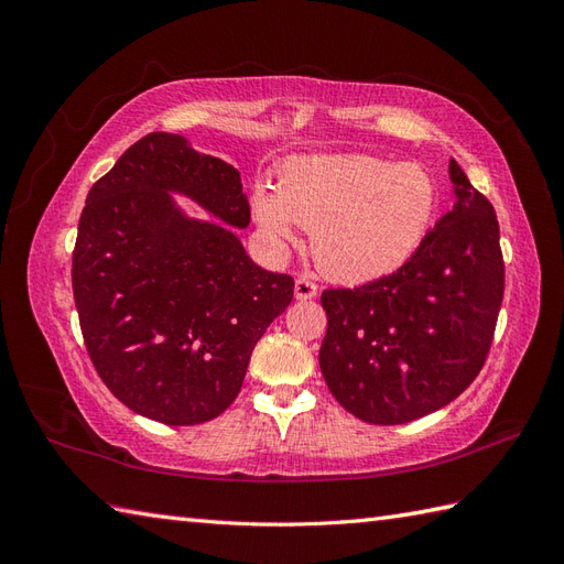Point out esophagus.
<instances>
[{
	"instance_id": "esophagus-1",
	"label": "esophagus",
	"mask_w": 564,
	"mask_h": 564,
	"mask_svg": "<svg viewBox=\"0 0 564 564\" xmlns=\"http://www.w3.org/2000/svg\"><path fill=\"white\" fill-rule=\"evenodd\" d=\"M294 296L299 301L315 299L317 296V284L313 280H308V278H296V282H294Z\"/></svg>"
}]
</instances>
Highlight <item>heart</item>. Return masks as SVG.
<instances>
[{"label":"heart","mask_w":564,"mask_h":564,"mask_svg":"<svg viewBox=\"0 0 564 564\" xmlns=\"http://www.w3.org/2000/svg\"><path fill=\"white\" fill-rule=\"evenodd\" d=\"M437 212V187L421 164L373 155L303 158L284 166L278 191L259 185L251 216L268 247L284 253L311 230L313 259L332 280L362 284L409 261Z\"/></svg>","instance_id":"heart-1"}]
</instances>
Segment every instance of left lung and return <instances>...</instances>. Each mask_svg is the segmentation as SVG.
Returning a JSON list of instances; mask_svg holds the SVG:
<instances>
[{"mask_svg":"<svg viewBox=\"0 0 564 564\" xmlns=\"http://www.w3.org/2000/svg\"><path fill=\"white\" fill-rule=\"evenodd\" d=\"M454 207L398 272L327 289L319 369L352 416L398 425L456 400L480 373L503 301L499 220L449 160Z\"/></svg>","mask_w":564,"mask_h":564,"instance_id":"8db88e82","label":"left lung"}]
</instances>
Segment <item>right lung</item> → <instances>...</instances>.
Returning a JSON list of instances; mask_svg holds the SVG:
<instances>
[{
  "label": "right lung",
  "instance_id": "add662e5",
  "mask_svg": "<svg viewBox=\"0 0 564 564\" xmlns=\"http://www.w3.org/2000/svg\"><path fill=\"white\" fill-rule=\"evenodd\" d=\"M187 196L217 220L187 217ZM237 169L155 131L98 178L79 216L73 292L98 377L131 412L166 425L212 421L237 398L249 357L294 299L256 265Z\"/></svg>",
  "mask_w": 564,
  "mask_h": 564
}]
</instances>
